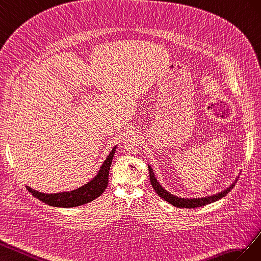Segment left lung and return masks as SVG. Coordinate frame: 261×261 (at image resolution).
Returning a JSON list of instances; mask_svg holds the SVG:
<instances>
[{
	"label": "left lung",
	"mask_w": 261,
	"mask_h": 261,
	"mask_svg": "<svg viewBox=\"0 0 261 261\" xmlns=\"http://www.w3.org/2000/svg\"><path fill=\"white\" fill-rule=\"evenodd\" d=\"M148 173H150V180H151V185L152 187L154 188L155 192L158 193V195L166 201V202L170 203L174 206L177 207H187V209H196V207L199 206H203L205 204H209L212 202H215V201H218L219 199L225 197L227 193L233 189V187H235V184L237 182V179L229 186L227 189H225L224 191H222L218 195H214V196H210V197H205V198H201V199H182V198H178L176 196L170 195L168 191H166L165 189L162 188V186L156 180V178L154 177L153 174V170L152 168L148 166Z\"/></svg>",
	"instance_id": "obj_1"
}]
</instances>
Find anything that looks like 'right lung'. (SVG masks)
<instances>
[{
    "label": "right lung",
    "instance_id": "obj_1",
    "mask_svg": "<svg viewBox=\"0 0 261 261\" xmlns=\"http://www.w3.org/2000/svg\"><path fill=\"white\" fill-rule=\"evenodd\" d=\"M116 151V146L110 152L106 161L103 162L99 172L93 180L86 184L83 187L70 192L56 193V195H44V193L33 190L32 188L26 187L32 195L39 199L42 202L52 206H61V207H72L79 206L84 203H88L99 197L101 193L105 191L108 185V176L111 162H113L114 154Z\"/></svg>",
    "mask_w": 261,
    "mask_h": 261
}]
</instances>
